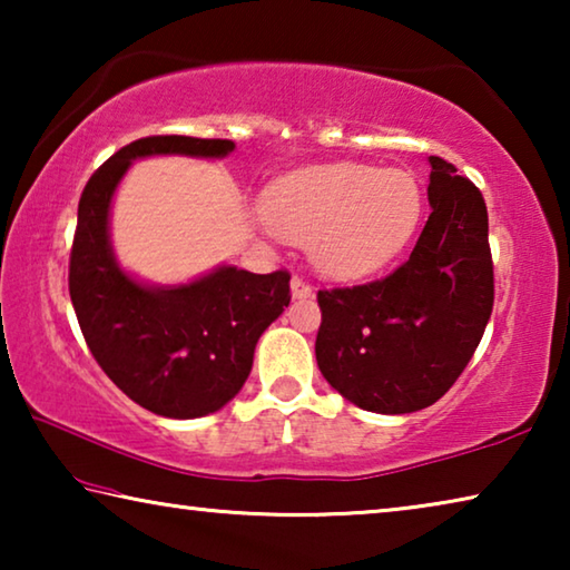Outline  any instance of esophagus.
I'll return each mask as SVG.
<instances>
[{
    "instance_id": "1",
    "label": "esophagus",
    "mask_w": 570,
    "mask_h": 570,
    "mask_svg": "<svg viewBox=\"0 0 570 570\" xmlns=\"http://www.w3.org/2000/svg\"><path fill=\"white\" fill-rule=\"evenodd\" d=\"M312 294H314L312 286H308L302 276H294L292 278V296L294 298H308Z\"/></svg>"
}]
</instances>
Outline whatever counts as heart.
Returning a JSON list of instances; mask_svg holds the SVG:
<instances>
[{"label": "heart", "mask_w": 570, "mask_h": 570, "mask_svg": "<svg viewBox=\"0 0 570 570\" xmlns=\"http://www.w3.org/2000/svg\"><path fill=\"white\" fill-rule=\"evenodd\" d=\"M422 204L410 170L332 163L278 178L266 190L264 218L278 236L306 244L324 276L360 278L410 244Z\"/></svg>", "instance_id": "b5f03b06"}]
</instances>
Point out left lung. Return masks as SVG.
I'll return each mask as SVG.
<instances>
[{
	"label": "left lung",
	"mask_w": 570,
	"mask_h": 570,
	"mask_svg": "<svg viewBox=\"0 0 570 570\" xmlns=\"http://www.w3.org/2000/svg\"><path fill=\"white\" fill-rule=\"evenodd\" d=\"M428 163L432 214L407 262L380 282L320 292L316 364L344 400L377 414L435 404L493 312L485 200L452 163Z\"/></svg>",
	"instance_id": "left-lung-1"
}]
</instances>
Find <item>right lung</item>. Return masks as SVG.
Here are the masks:
<instances>
[{
  "label": "right lung",
  "instance_id": "1",
  "mask_svg": "<svg viewBox=\"0 0 570 570\" xmlns=\"http://www.w3.org/2000/svg\"><path fill=\"white\" fill-rule=\"evenodd\" d=\"M234 140L153 135L95 170L77 206L70 298L102 372L140 407L196 420L236 397L268 324L288 306V274H250L220 264L183 284H150L125 268L110 238L112 198L135 160H218Z\"/></svg>",
  "mask_w": 570,
  "mask_h": 570
}]
</instances>
